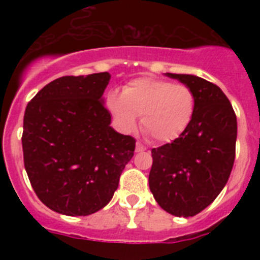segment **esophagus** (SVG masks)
<instances>
[{
    "label": "esophagus",
    "mask_w": 260,
    "mask_h": 260,
    "mask_svg": "<svg viewBox=\"0 0 260 260\" xmlns=\"http://www.w3.org/2000/svg\"><path fill=\"white\" fill-rule=\"evenodd\" d=\"M143 151H146V147L140 143H136V152H143Z\"/></svg>",
    "instance_id": "obj_1"
}]
</instances>
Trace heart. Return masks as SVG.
I'll list each match as a JSON object with an SVG mask.
<instances>
[{
  "label": "heart",
  "mask_w": 260,
  "mask_h": 260,
  "mask_svg": "<svg viewBox=\"0 0 260 260\" xmlns=\"http://www.w3.org/2000/svg\"><path fill=\"white\" fill-rule=\"evenodd\" d=\"M106 106L122 132L136 128L142 114L143 128L162 143L181 138L193 120L196 97L183 83L152 77L132 79L122 91L109 90Z\"/></svg>",
  "instance_id": "obj_1"
}]
</instances>
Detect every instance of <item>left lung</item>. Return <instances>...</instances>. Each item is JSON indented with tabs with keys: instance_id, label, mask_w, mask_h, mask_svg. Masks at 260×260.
<instances>
[{
	"instance_id": "left-lung-1",
	"label": "left lung",
	"mask_w": 260,
	"mask_h": 260,
	"mask_svg": "<svg viewBox=\"0 0 260 260\" xmlns=\"http://www.w3.org/2000/svg\"><path fill=\"white\" fill-rule=\"evenodd\" d=\"M196 97L193 120L181 138L152 148L151 193L163 210L191 217L209 206L228 182L235 162L238 121L222 90L196 75L171 74Z\"/></svg>"
}]
</instances>
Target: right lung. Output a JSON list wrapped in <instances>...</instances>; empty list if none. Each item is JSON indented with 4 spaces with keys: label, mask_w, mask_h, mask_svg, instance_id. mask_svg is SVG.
Segmentation results:
<instances>
[{
    "label": "right lung",
    "mask_w": 260,
    "mask_h": 260,
    "mask_svg": "<svg viewBox=\"0 0 260 260\" xmlns=\"http://www.w3.org/2000/svg\"><path fill=\"white\" fill-rule=\"evenodd\" d=\"M109 73L60 77L26 105L24 166L39 200L66 216L102 209L134 156L135 140L110 126L104 106Z\"/></svg>",
    "instance_id": "1"
}]
</instances>
